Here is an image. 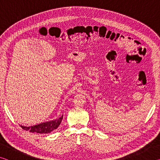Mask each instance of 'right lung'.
Listing matches in <instances>:
<instances>
[{
  "mask_svg": "<svg viewBox=\"0 0 160 160\" xmlns=\"http://www.w3.org/2000/svg\"><path fill=\"white\" fill-rule=\"evenodd\" d=\"M62 119H63V116H61L60 118H58L56 120L47 121L45 123H42L38 125H35L33 126L30 127H27V126H22V128L25 130V131H28L31 132H37V133H48L51 131H54L60 125L61 123Z\"/></svg>",
  "mask_w": 160,
  "mask_h": 160,
  "instance_id": "1",
  "label": "right lung"
}]
</instances>
